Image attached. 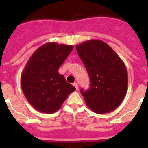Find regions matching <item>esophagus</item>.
<instances>
[{
  "label": "esophagus",
  "instance_id": "esophagus-1",
  "mask_svg": "<svg viewBox=\"0 0 148 148\" xmlns=\"http://www.w3.org/2000/svg\"><path fill=\"white\" fill-rule=\"evenodd\" d=\"M73 85H74V87H75V88H76V90H77V89H78V85H77V83H74V84H73Z\"/></svg>",
  "mask_w": 148,
  "mask_h": 148
}]
</instances>
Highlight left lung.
I'll list each match as a JSON object with an SVG mask.
<instances>
[{"instance_id":"obj_1","label":"left lung","mask_w":148,"mask_h":148,"mask_svg":"<svg viewBox=\"0 0 148 148\" xmlns=\"http://www.w3.org/2000/svg\"><path fill=\"white\" fill-rule=\"evenodd\" d=\"M76 50L90 77L89 90H81L88 107L99 114L115 110L127 90V71L123 60L101 40H87L77 45Z\"/></svg>"}]
</instances>
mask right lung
Masks as SVG:
<instances>
[{
  "mask_svg": "<svg viewBox=\"0 0 148 148\" xmlns=\"http://www.w3.org/2000/svg\"><path fill=\"white\" fill-rule=\"evenodd\" d=\"M74 47L46 43L29 58L21 77V88L29 103L40 112L58 111L70 94L76 90L58 69Z\"/></svg>",
  "mask_w": 148,
  "mask_h": 148,
  "instance_id": "add662e5",
  "label": "right lung"
}]
</instances>
